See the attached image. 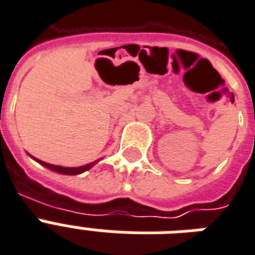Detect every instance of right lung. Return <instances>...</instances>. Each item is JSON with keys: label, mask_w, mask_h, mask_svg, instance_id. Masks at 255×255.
Wrapping results in <instances>:
<instances>
[{"label": "right lung", "mask_w": 255, "mask_h": 255, "mask_svg": "<svg viewBox=\"0 0 255 255\" xmlns=\"http://www.w3.org/2000/svg\"><path fill=\"white\" fill-rule=\"evenodd\" d=\"M31 157V155H30ZM37 162L41 163L42 166L47 167V169H50V170L56 171V173H60V174H66V175H77V174H81V173H84V171H88L89 169H92L97 162H100V159H97L94 162L92 163H88V165H84V166H78V167H64V166H58V165H52V163H47V162H43V161H39V159L34 158Z\"/></svg>", "instance_id": "right-lung-1"}]
</instances>
